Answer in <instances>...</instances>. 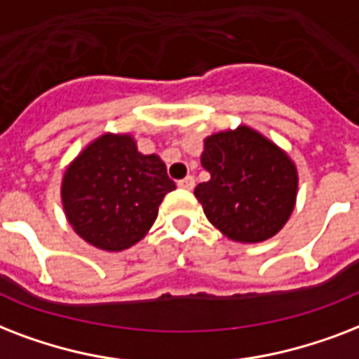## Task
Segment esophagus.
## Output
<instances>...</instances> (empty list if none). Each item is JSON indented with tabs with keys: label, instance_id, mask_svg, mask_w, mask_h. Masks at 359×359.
I'll use <instances>...</instances> for the list:
<instances>
[{
	"label": "esophagus",
	"instance_id": "obj_1",
	"mask_svg": "<svg viewBox=\"0 0 359 359\" xmlns=\"http://www.w3.org/2000/svg\"><path fill=\"white\" fill-rule=\"evenodd\" d=\"M177 187L185 189V191H191V189L194 187V177L193 176L183 177V180H180V182H177Z\"/></svg>",
	"mask_w": 359,
	"mask_h": 359
}]
</instances>
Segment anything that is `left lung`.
I'll return each mask as SVG.
<instances>
[{"label": "left lung", "instance_id": "obj_1", "mask_svg": "<svg viewBox=\"0 0 359 359\" xmlns=\"http://www.w3.org/2000/svg\"><path fill=\"white\" fill-rule=\"evenodd\" d=\"M200 163L210 180L196 185L194 196L229 240L266 241L292 215L298 168L285 149L252 127L240 125L204 138Z\"/></svg>", "mask_w": 359, "mask_h": 359}]
</instances>
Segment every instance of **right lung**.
I'll return each mask as SVG.
<instances>
[{
  "label": "right lung",
  "instance_id": "obj_1",
  "mask_svg": "<svg viewBox=\"0 0 359 359\" xmlns=\"http://www.w3.org/2000/svg\"><path fill=\"white\" fill-rule=\"evenodd\" d=\"M174 189L159 155L140 154L129 133H104L65 168L61 204L82 240L119 252L146 238Z\"/></svg>",
  "mask_w": 359,
  "mask_h": 359
}]
</instances>
